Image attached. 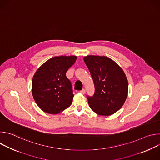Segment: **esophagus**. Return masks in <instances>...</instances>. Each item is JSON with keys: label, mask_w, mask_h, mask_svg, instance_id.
<instances>
[{"label": "esophagus", "mask_w": 160, "mask_h": 160, "mask_svg": "<svg viewBox=\"0 0 160 160\" xmlns=\"http://www.w3.org/2000/svg\"><path fill=\"white\" fill-rule=\"evenodd\" d=\"M80 93H81V94H85V89H82V90H80V92H79Z\"/></svg>", "instance_id": "obj_1"}]
</instances>
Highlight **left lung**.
I'll return each mask as SVG.
<instances>
[{"instance_id": "8db88e82", "label": "left lung", "mask_w": 160, "mask_h": 160, "mask_svg": "<svg viewBox=\"0 0 160 160\" xmlns=\"http://www.w3.org/2000/svg\"><path fill=\"white\" fill-rule=\"evenodd\" d=\"M92 77L95 93L87 96L90 108L101 116L118 111L128 96V83L122 68L106 56L89 55L83 58Z\"/></svg>"}]
</instances>
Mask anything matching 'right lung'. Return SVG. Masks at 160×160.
Instances as JSON below:
<instances>
[{
    "instance_id": "1",
    "label": "right lung",
    "mask_w": 160,
    "mask_h": 160,
    "mask_svg": "<svg viewBox=\"0 0 160 160\" xmlns=\"http://www.w3.org/2000/svg\"><path fill=\"white\" fill-rule=\"evenodd\" d=\"M77 58L75 56L53 57L42 64L34 74L32 93L38 106L45 112L56 115L72 104L74 95L66 73Z\"/></svg>"
}]
</instances>
